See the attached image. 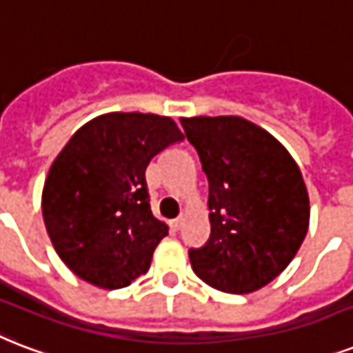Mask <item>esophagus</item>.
<instances>
[{"label": "esophagus", "instance_id": "1", "mask_svg": "<svg viewBox=\"0 0 353 353\" xmlns=\"http://www.w3.org/2000/svg\"><path fill=\"white\" fill-rule=\"evenodd\" d=\"M184 219H185L184 215H180V217H176V219H174L173 223H171L174 230H180V228H182V225H184Z\"/></svg>", "mask_w": 353, "mask_h": 353}]
</instances>
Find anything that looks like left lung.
<instances>
[{
    "label": "left lung",
    "instance_id": "8db88e82",
    "mask_svg": "<svg viewBox=\"0 0 353 353\" xmlns=\"http://www.w3.org/2000/svg\"><path fill=\"white\" fill-rule=\"evenodd\" d=\"M208 176L206 245L191 248L195 274L214 289L254 293L296 256L310 226L299 165L265 128L239 116L180 119Z\"/></svg>",
    "mask_w": 353,
    "mask_h": 353
}]
</instances>
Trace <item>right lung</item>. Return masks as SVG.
I'll use <instances>...</instances> for the list:
<instances>
[{
  "label": "right lung",
  "instance_id": "obj_1",
  "mask_svg": "<svg viewBox=\"0 0 353 353\" xmlns=\"http://www.w3.org/2000/svg\"><path fill=\"white\" fill-rule=\"evenodd\" d=\"M182 139L171 117L141 112L103 114L70 138L49 168L42 214L73 274L121 289L149 270L169 228L151 212L145 169Z\"/></svg>",
  "mask_w": 353,
  "mask_h": 353
}]
</instances>
